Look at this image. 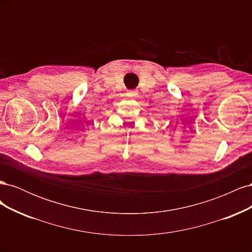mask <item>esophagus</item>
Instances as JSON below:
<instances>
[{
  "mask_svg": "<svg viewBox=\"0 0 252 252\" xmlns=\"http://www.w3.org/2000/svg\"><path fill=\"white\" fill-rule=\"evenodd\" d=\"M126 95H127L128 97H134V96L138 95V91H135V90H129V91H127Z\"/></svg>",
  "mask_w": 252,
  "mask_h": 252,
  "instance_id": "obj_1",
  "label": "esophagus"
}]
</instances>
